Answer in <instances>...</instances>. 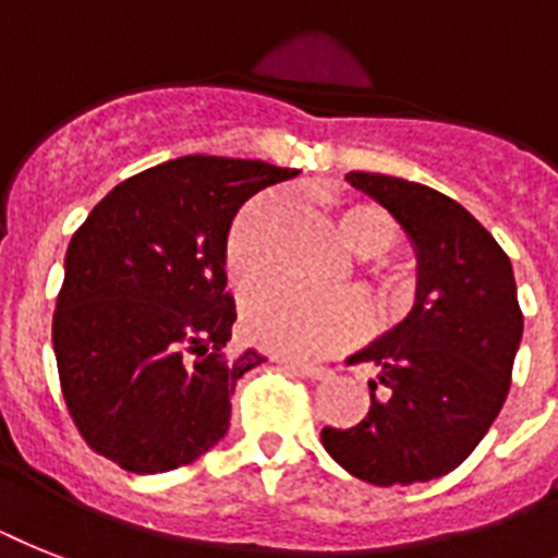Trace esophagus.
Returning <instances> with one entry per match:
<instances>
[{
	"mask_svg": "<svg viewBox=\"0 0 558 558\" xmlns=\"http://www.w3.org/2000/svg\"><path fill=\"white\" fill-rule=\"evenodd\" d=\"M292 369H294V373H301L303 378H312V381H324V378H329V375H332V369H326V366L298 364V361L292 364Z\"/></svg>",
	"mask_w": 558,
	"mask_h": 558,
	"instance_id": "esophagus-1",
	"label": "esophagus"
}]
</instances>
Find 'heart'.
Returning a JSON list of instances; mask_svg holds the SVG:
<instances>
[{
    "instance_id": "obj_1",
    "label": "heart",
    "mask_w": 558,
    "mask_h": 558,
    "mask_svg": "<svg viewBox=\"0 0 558 558\" xmlns=\"http://www.w3.org/2000/svg\"><path fill=\"white\" fill-rule=\"evenodd\" d=\"M324 211L347 246L361 255L375 280L384 315H398L415 298L410 264L389 260L401 226L369 201L326 197ZM289 234V208L280 194L248 203L226 234V269L240 283H257L278 269ZM369 324V306L357 292L310 294L289 283H269L243 301V332L264 350L292 357H320L352 343Z\"/></svg>"
}]
</instances>
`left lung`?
<instances>
[{
    "label": "left lung",
    "mask_w": 558,
    "mask_h": 558,
    "mask_svg": "<svg viewBox=\"0 0 558 558\" xmlns=\"http://www.w3.org/2000/svg\"><path fill=\"white\" fill-rule=\"evenodd\" d=\"M381 203L418 257L412 312L350 355L373 364L369 412L324 427L326 452L361 482H433L478 447L505 407L524 318L510 257L468 208L401 177L347 174Z\"/></svg>",
    "instance_id": "obj_1"
}]
</instances>
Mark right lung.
Returning a JSON list of instances; mask_svg holds the SVG:
<instances>
[{"instance_id": "add662e5", "label": "right lung", "mask_w": 558, "mask_h": 558, "mask_svg": "<svg viewBox=\"0 0 558 558\" xmlns=\"http://www.w3.org/2000/svg\"><path fill=\"white\" fill-rule=\"evenodd\" d=\"M298 177L260 160L177 157L122 180L68 243L53 355L88 447L129 473H169L229 429L234 384L266 361H226L238 318L226 234L240 206Z\"/></svg>"}]
</instances>
